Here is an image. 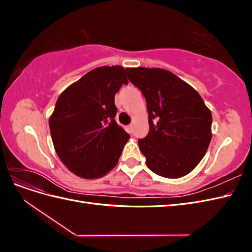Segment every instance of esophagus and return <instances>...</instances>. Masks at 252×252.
I'll use <instances>...</instances> for the list:
<instances>
[{
	"instance_id": "34e87169",
	"label": "esophagus",
	"mask_w": 252,
	"mask_h": 252,
	"mask_svg": "<svg viewBox=\"0 0 252 252\" xmlns=\"http://www.w3.org/2000/svg\"><path fill=\"white\" fill-rule=\"evenodd\" d=\"M128 130H129V132H132V130H133V124H130L128 126Z\"/></svg>"
}]
</instances>
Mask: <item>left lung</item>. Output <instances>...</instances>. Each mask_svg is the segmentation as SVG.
<instances>
[{
	"label": "left lung",
	"mask_w": 252,
	"mask_h": 252,
	"mask_svg": "<svg viewBox=\"0 0 252 252\" xmlns=\"http://www.w3.org/2000/svg\"><path fill=\"white\" fill-rule=\"evenodd\" d=\"M146 98L149 132L139 140L148 168L178 179L192 171L210 144L211 111L185 81L162 68H126Z\"/></svg>",
	"instance_id": "obj_1"
}]
</instances>
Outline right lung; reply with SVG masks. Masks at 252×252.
I'll return each mask as SVG.
<instances>
[{
    "instance_id": "right-lung-1",
    "label": "right lung",
    "mask_w": 252,
    "mask_h": 252,
    "mask_svg": "<svg viewBox=\"0 0 252 252\" xmlns=\"http://www.w3.org/2000/svg\"><path fill=\"white\" fill-rule=\"evenodd\" d=\"M123 84H128L123 67L102 66L72 83L58 97L49 118L52 143L62 163L80 178L107 174L130 138L114 119V95Z\"/></svg>"
}]
</instances>
